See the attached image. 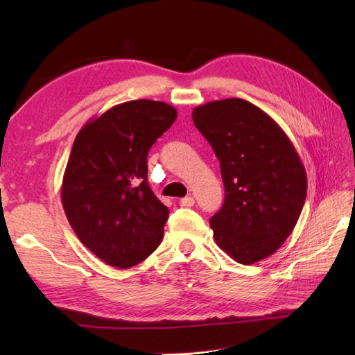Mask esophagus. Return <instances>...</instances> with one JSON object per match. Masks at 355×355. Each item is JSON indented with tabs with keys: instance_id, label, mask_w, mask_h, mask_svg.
Here are the masks:
<instances>
[{
	"instance_id": "esophagus-1",
	"label": "esophagus",
	"mask_w": 355,
	"mask_h": 355,
	"mask_svg": "<svg viewBox=\"0 0 355 355\" xmlns=\"http://www.w3.org/2000/svg\"><path fill=\"white\" fill-rule=\"evenodd\" d=\"M195 205V200H193V197H184V198H182L180 200V206H183V207H192Z\"/></svg>"
}]
</instances>
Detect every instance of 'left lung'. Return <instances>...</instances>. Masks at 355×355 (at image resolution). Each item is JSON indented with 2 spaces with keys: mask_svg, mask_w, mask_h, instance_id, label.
Masks as SVG:
<instances>
[{
  "mask_svg": "<svg viewBox=\"0 0 355 355\" xmlns=\"http://www.w3.org/2000/svg\"><path fill=\"white\" fill-rule=\"evenodd\" d=\"M192 119L221 164L225 198L210 218L218 247L244 266L268 258L302 212V160L282 128L244 99L200 105Z\"/></svg>",
  "mask_w": 355,
  "mask_h": 355,
  "instance_id": "1",
  "label": "left lung"
}]
</instances>
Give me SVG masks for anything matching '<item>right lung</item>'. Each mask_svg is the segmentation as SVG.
<instances>
[{
	"mask_svg": "<svg viewBox=\"0 0 355 355\" xmlns=\"http://www.w3.org/2000/svg\"><path fill=\"white\" fill-rule=\"evenodd\" d=\"M164 102L130 101L87 122L74 139L61 197L79 241L105 263L137 266L163 238L169 210L148 184V153L175 122Z\"/></svg>",
	"mask_w": 355,
	"mask_h": 355,
	"instance_id": "add662e5",
	"label": "right lung"
}]
</instances>
